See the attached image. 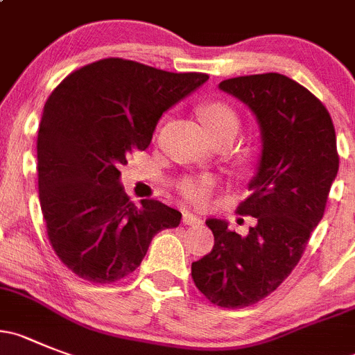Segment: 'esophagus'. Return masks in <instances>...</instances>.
Segmentation results:
<instances>
[{"mask_svg":"<svg viewBox=\"0 0 355 355\" xmlns=\"http://www.w3.org/2000/svg\"><path fill=\"white\" fill-rule=\"evenodd\" d=\"M182 220H184V224H187V226H200L201 224V218L198 217V215L191 214V211H184Z\"/></svg>","mask_w":355,"mask_h":355,"instance_id":"esophagus-1","label":"esophagus"}]
</instances>
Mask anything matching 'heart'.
Instances as JSON below:
<instances>
[{
    "label": "heart",
    "mask_w": 355,
    "mask_h": 355,
    "mask_svg": "<svg viewBox=\"0 0 355 355\" xmlns=\"http://www.w3.org/2000/svg\"><path fill=\"white\" fill-rule=\"evenodd\" d=\"M200 115L211 135L224 131V129L238 131V128H240V115L226 101L217 99V101L207 103L201 107ZM178 193L191 205L205 207L214 194V180H210V178H184V180L178 182Z\"/></svg>",
    "instance_id": "1"
}]
</instances>
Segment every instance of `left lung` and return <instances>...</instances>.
<instances>
[{
  "instance_id": "8db88e82",
  "label": "left lung",
  "mask_w": 355,
  "mask_h": 355,
  "mask_svg": "<svg viewBox=\"0 0 355 355\" xmlns=\"http://www.w3.org/2000/svg\"><path fill=\"white\" fill-rule=\"evenodd\" d=\"M218 87L248 105L263 137L259 171L240 215L256 217L247 236L208 218L211 252L191 275L210 303L245 308L273 293L296 268L326 210L340 166L333 121L319 98L280 73L227 78Z\"/></svg>"
}]
</instances>
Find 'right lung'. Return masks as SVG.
<instances>
[{"label":"right lung","mask_w":355,"mask_h":355,"mask_svg":"<svg viewBox=\"0 0 355 355\" xmlns=\"http://www.w3.org/2000/svg\"><path fill=\"white\" fill-rule=\"evenodd\" d=\"M208 80L121 58L69 73L38 129V191L47 236L68 270L92 284L128 277L152 238L182 214L157 200L129 201L119 168L150 145L162 112Z\"/></svg>","instance_id":"add662e5"}]
</instances>
